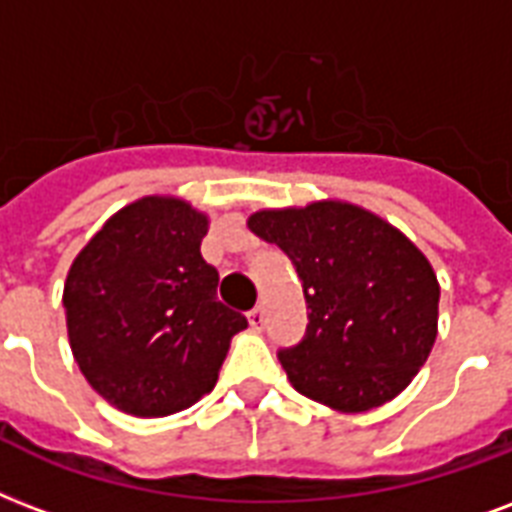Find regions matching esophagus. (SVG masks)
<instances>
[{"instance_id":"esophagus-1","label":"esophagus","mask_w":512,"mask_h":512,"mask_svg":"<svg viewBox=\"0 0 512 512\" xmlns=\"http://www.w3.org/2000/svg\"><path fill=\"white\" fill-rule=\"evenodd\" d=\"M247 319H249V325H252V330H263L265 311L260 306L252 308V311H249V314H247Z\"/></svg>"}]
</instances>
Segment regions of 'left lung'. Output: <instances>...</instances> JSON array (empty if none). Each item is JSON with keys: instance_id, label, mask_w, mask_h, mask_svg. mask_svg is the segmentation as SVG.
Segmentation results:
<instances>
[{"instance_id": "1", "label": "left lung", "mask_w": 512, "mask_h": 512, "mask_svg": "<svg viewBox=\"0 0 512 512\" xmlns=\"http://www.w3.org/2000/svg\"><path fill=\"white\" fill-rule=\"evenodd\" d=\"M249 230L290 257L311 308L306 338L279 351L314 403L365 413L395 400L438 338L440 284L405 233L349 201L260 209Z\"/></svg>"}]
</instances>
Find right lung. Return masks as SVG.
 Returning <instances> with one entry per match:
<instances>
[{
    "label": "right lung",
    "instance_id": "obj_1",
    "mask_svg": "<svg viewBox=\"0 0 512 512\" xmlns=\"http://www.w3.org/2000/svg\"><path fill=\"white\" fill-rule=\"evenodd\" d=\"M206 230L209 217L177 195H144L112 214L66 273L74 362L117 411L152 419L198 403L247 327L217 300Z\"/></svg>",
    "mask_w": 512,
    "mask_h": 512
}]
</instances>
